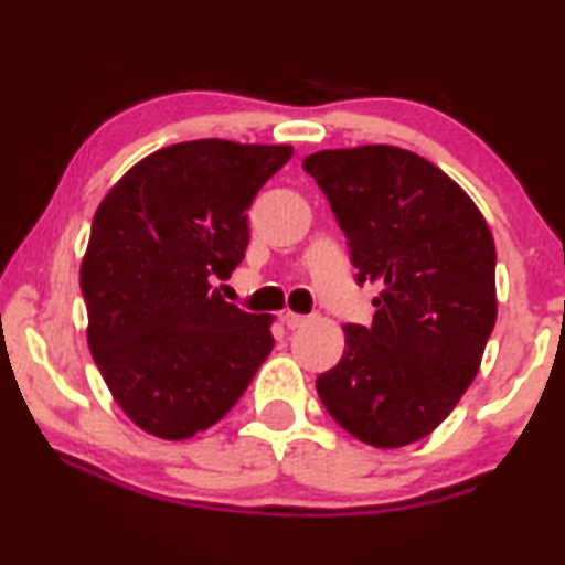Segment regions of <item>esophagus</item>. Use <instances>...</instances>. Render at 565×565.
<instances>
[{
  "label": "esophagus",
  "instance_id": "obj_1",
  "mask_svg": "<svg viewBox=\"0 0 565 565\" xmlns=\"http://www.w3.org/2000/svg\"><path fill=\"white\" fill-rule=\"evenodd\" d=\"M281 321L287 323V329H300V326L308 323V316H300V312L287 310V312H284V316H281Z\"/></svg>",
  "mask_w": 565,
  "mask_h": 565
}]
</instances>
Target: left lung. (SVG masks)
I'll use <instances>...</instances> for the list:
<instances>
[{
	"instance_id": "obj_1",
	"label": "left lung",
	"mask_w": 565,
	"mask_h": 565,
	"mask_svg": "<svg viewBox=\"0 0 565 565\" xmlns=\"http://www.w3.org/2000/svg\"><path fill=\"white\" fill-rule=\"evenodd\" d=\"M302 168L348 236L358 284L382 287L373 323L344 326V355L316 379L318 397L365 445L424 439L471 386L498 318L487 221L407 149H326Z\"/></svg>"
}]
</instances>
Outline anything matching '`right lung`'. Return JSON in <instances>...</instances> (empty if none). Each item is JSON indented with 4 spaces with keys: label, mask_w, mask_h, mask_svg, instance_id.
<instances>
[{
    "label": "right lung",
    "mask_w": 565,
    "mask_h": 565,
    "mask_svg": "<svg viewBox=\"0 0 565 565\" xmlns=\"http://www.w3.org/2000/svg\"><path fill=\"white\" fill-rule=\"evenodd\" d=\"M291 147L221 139L158 149L102 200L81 265L88 348L139 429L186 439L217 424L274 350L270 316L226 302L247 210Z\"/></svg>",
    "instance_id": "add662e5"
}]
</instances>
